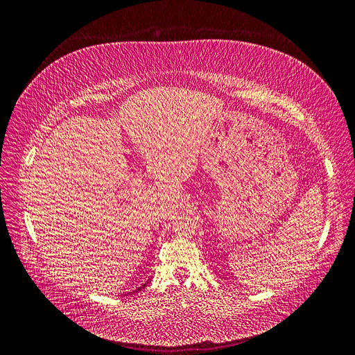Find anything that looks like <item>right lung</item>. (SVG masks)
<instances>
[{"label": "right lung", "instance_id": "right-lung-1", "mask_svg": "<svg viewBox=\"0 0 355 355\" xmlns=\"http://www.w3.org/2000/svg\"><path fill=\"white\" fill-rule=\"evenodd\" d=\"M145 286H146V284H142V286H141V287H137V288H136V290H133V292H130V293H136V292H141V290H142V288H144V287H145Z\"/></svg>", "mask_w": 355, "mask_h": 355}]
</instances>
